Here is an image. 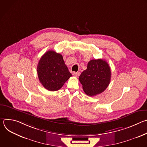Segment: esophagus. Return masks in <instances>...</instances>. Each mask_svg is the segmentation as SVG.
Listing matches in <instances>:
<instances>
[{
	"label": "esophagus",
	"instance_id": "1",
	"mask_svg": "<svg viewBox=\"0 0 147 147\" xmlns=\"http://www.w3.org/2000/svg\"><path fill=\"white\" fill-rule=\"evenodd\" d=\"M73 75L76 77H78L79 76H80V72H74L73 73Z\"/></svg>",
	"mask_w": 147,
	"mask_h": 147
}]
</instances>
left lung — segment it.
Instances as JSON below:
<instances>
[{
	"label": "left lung",
	"instance_id": "left-lung-1",
	"mask_svg": "<svg viewBox=\"0 0 147 147\" xmlns=\"http://www.w3.org/2000/svg\"><path fill=\"white\" fill-rule=\"evenodd\" d=\"M111 77V68L103 59L90 60L87 68L79 77V81L85 93L90 96L98 95L108 87Z\"/></svg>",
	"mask_w": 147,
	"mask_h": 147
}]
</instances>
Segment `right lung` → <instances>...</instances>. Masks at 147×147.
I'll return each instance as SVG.
<instances>
[{
  "instance_id": "add662e5",
  "label": "right lung",
  "mask_w": 147,
  "mask_h": 147,
  "mask_svg": "<svg viewBox=\"0 0 147 147\" xmlns=\"http://www.w3.org/2000/svg\"><path fill=\"white\" fill-rule=\"evenodd\" d=\"M40 82L51 91L60 89L72 76L61 54L53 51H47L42 56L37 66Z\"/></svg>"
}]
</instances>
